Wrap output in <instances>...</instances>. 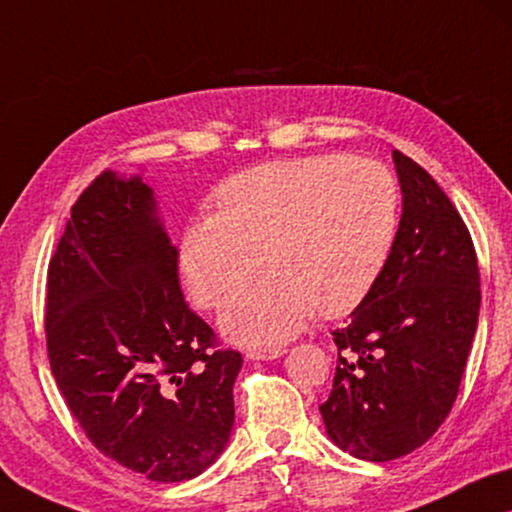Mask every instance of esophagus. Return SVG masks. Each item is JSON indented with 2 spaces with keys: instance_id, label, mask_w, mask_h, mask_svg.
Instances as JSON below:
<instances>
[{
  "instance_id": "obj_1",
  "label": "esophagus",
  "mask_w": 512,
  "mask_h": 512,
  "mask_svg": "<svg viewBox=\"0 0 512 512\" xmlns=\"http://www.w3.org/2000/svg\"><path fill=\"white\" fill-rule=\"evenodd\" d=\"M283 355H286V350L283 348H249L247 350V359H254V361H272Z\"/></svg>"
}]
</instances>
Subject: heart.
<instances>
[{"label":"heart","instance_id":"obj_1","mask_svg":"<svg viewBox=\"0 0 512 512\" xmlns=\"http://www.w3.org/2000/svg\"><path fill=\"white\" fill-rule=\"evenodd\" d=\"M212 215L180 235L187 293L215 309L261 270L270 274L224 306L233 341L295 336L313 313L338 316L364 297L398 231V185L368 157L318 155L258 164L217 187Z\"/></svg>","mask_w":512,"mask_h":512}]
</instances>
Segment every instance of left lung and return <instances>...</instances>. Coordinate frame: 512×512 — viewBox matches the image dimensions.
Listing matches in <instances>:
<instances>
[{"label": "left lung", "mask_w": 512, "mask_h": 512, "mask_svg": "<svg viewBox=\"0 0 512 512\" xmlns=\"http://www.w3.org/2000/svg\"><path fill=\"white\" fill-rule=\"evenodd\" d=\"M393 164L403 215L387 263L334 329L338 364L327 435L368 462L412 453L435 435L458 396L481 309L474 242L426 169L400 151Z\"/></svg>", "instance_id": "left-lung-1"}]
</instances>
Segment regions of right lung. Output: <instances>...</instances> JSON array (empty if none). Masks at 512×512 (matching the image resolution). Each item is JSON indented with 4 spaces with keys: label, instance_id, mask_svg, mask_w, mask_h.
<instances>
[{
    "label": "right lung",
    "instance_id": "obj_1",
    "mask_svg": "<svg viewBox=\"0 0 512 512\" xmlns=\"http://www.w3.org/2000/svg\"><path fill=\"white\" fill-rule=\"evenodd\" d=\"M50 368L107 458L155 483L190 481L229 444L235 350L185 304L178 249L141 176L105 171L70 210L47 270Z\"/></svg>",
    "mask_w": 512,
    "mask_h": 512
}]
</instances>
